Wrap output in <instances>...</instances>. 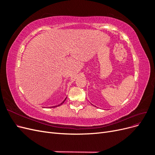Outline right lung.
I'll return each instance as SVG.
<instances>
[{
	"label": "right lung",
	"mask_w": 155,
	"mask_h": 155,
	"mask_svg": "<svg viewBox=\"0 0 155 155\" xmlns=\"http://www.w3.org/2000/svg\"><path fill=\"white\" fill-rule=\"evenodd\" d=\"M65 100H66V99H65V100H64L63 101V103H61V104H60V105H58V106H59V105H62V104H63V103L64 102V101H65ZM55 107H57V106H55Z\"/></svg>",
	"instance_id": "right-lung-1"
}]
</instances>
